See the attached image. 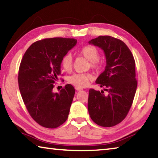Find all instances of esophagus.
Returning a JSON list of instances; mask_svg holds the SVG:
<instances>
[{
    "label": "esophagus",
    "mask_w": 158,
    "mask_h": 158,
    "mask_svg": "<svg viewBox=\"0 0 158 158\" xmlns=\"http://www.w3.org/2000/svg\"><path fill=\"white\" fill-rule=\"evenodd\" d=\"M75 89L77 90H82L81 88H78V87H75Z\"/></svg>",
    "instance_id": "esophagus-1"
}]
</instances>
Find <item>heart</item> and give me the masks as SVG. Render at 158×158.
Listing matches in <instances>:
<instances>
[{"mask_svg": "<svg viewBox=\"0 0 158 158\" xmlns=\"http://www.w3.org/2000/svg\"><path fill=\"white\" fill-rule=\"evenodd\" d=\"M79 53L82 55L88 60L90 61V66L93 68L97 69L100 66L98 63V58L100 56V53L97 48L87 45L82 47L79 51ZM73 65V60L72 56L69 53H67L61 59V65L65 71H69L72 68ZM93 79V75L89 73H74L73 75L69 76L68 78V81L71 84L78 88L85 87L89 84L90 81Z\"/></svg>", "mask_w": 158, "mask_h": 158, "instance_id": "heart-1", "label": "heart"}]
</instances>
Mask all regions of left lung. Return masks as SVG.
<instances>
[{
    "mask_svg": "<svg viewBox=\"0 0 158 158\" xmlns=\"http://www.w3.org/2000/svg\"><path fill=\"white\" fill-rule=\"evenodd\" d=\"M105 52V71L96 79V84L105 86L107 95L89 90L88 109L93 122L102 127H112L121 123L127 115L137 87L135 61L129 48L121 40L105 35L89 42Z\"/></svg>",
    "mask_w": 158,
    "mask_h": 158,
    "instance_id": "8db88e82",
    "label": "left lung"
}]
</instances>
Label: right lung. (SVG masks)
<instances>
[{"mask_svg":"<svg viewBox=\"0 0 158 158\" xmlns=\"http://www.w3.org/2000/svg\"><path fill=\"white\" fill-rule=\"evenodd\" d=\"M77 41L63 37L37 41L21 61L18 82L21 97L29 114L42 127H58L68 119L75 90L71 84L59 93L53 89L60 75L61 59Z\"/></svg>","mask_w":158,"mask_h":158,"instance_id":"add662e5","label":"right lung"}]
</instances>
